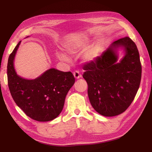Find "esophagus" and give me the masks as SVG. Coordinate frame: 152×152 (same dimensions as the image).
<instances>
[{"instance_id": "1", "label": "esophagus", "mask_w": 152, "mask_h": 152, "mask_svg": "<svg viewBox=\"0 0 152 152\" xmlns=\"http://www.w3.org/2000/svg\"><path fill=\"white\" fill-rule=\"evenodd\" d=\"M73 76H74L75 79H80V78L82 77V75L80 74L79 72H75L74 73H73Z\"/></svg>"}]
</instances>
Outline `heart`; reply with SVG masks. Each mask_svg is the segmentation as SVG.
<instances>
[{
    "mask_svg": "<svg viewBox=\"0 0 152 152\" xmlns=\"http://www.w3.org/2000/svg\"><path fill=\"white\" fill-rule=\"evenodd\" d=\"M91 42V38L89 35L81 34L71 37L67 39L63 44V47L64 50L72 56L79 54L84 50L82 55V61L84 64H91L95 62L99 58L104 46L103 40H96L91 44L88 47V45ZM56 55L59 60L68 61V57L61 52L57 51Z\"/></svg>",
    "mask_w": 152,
    "mask_h": 152,
    "instance_id": "1",
    "label": "heart"
}]
</instances>
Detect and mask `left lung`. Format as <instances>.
<instances>
[{
    "mask_svg": "<svg viewBox=\"0 0 152 152\" xmlns=\"http://www.w3.org/2000/svg\"><path fill=\"white\" fill-rule=\"evenodd\" d=\"M124 55L119 59V51ZM90 103L100 115L113 117L125 112L134 99L141 78L140 54L128 37L115 41L95 62L84 68Z\"/></svg>",
    "mask_w": 152,
    "mask_h": 152,
    "instance_id": "obj_1",
    "label": "left lung"
}]
</instances>
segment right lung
<instances>
[{
    "mask_svg": "<svg viewBox=\"0 0 152 152\" xmlns=\"http://www.w3.org/2000/svg\"><path fill=\"white\" fill-rule=\"evenodd\" d=\"M21 42L8 59L7 80L10 93L18 107L27 116L39 122L52 121L61 112L66 96L75 83V78L70 72H64L55 68L48 69L34 79L18 75L15 59Z\"/></svg>",
    "mask_w": 152,
    "mask_h": 152,
    "instance_id": "obj_1",
    "label": "right lung"
}]
</instances>
